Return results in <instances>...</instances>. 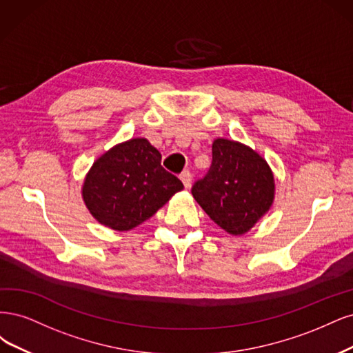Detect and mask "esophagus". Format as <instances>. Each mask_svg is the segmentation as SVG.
Masks as SVG:
<instances>
[{
	"label": "esophagus",
	"mask_w": 353,
	"mask_h": 353,
	"mask_svg": "<svg viewBox=\"0 0 353 353\" xmlns=\"http://www.w3.org/2000/svg\"><path fill=\"white\" fill-rule=\"evenodd\" d=\"M180 180H181V183L185 185V188L189 189L192 185V174L189 172H183L180 174Z\"/></svg>",
	"instance_id": "1"
}]
</instances>
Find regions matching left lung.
Segmentation results:
<instances>
[{"label": "left lung", "instance_id": "left-lung-1", "mask_svg": "<svg viewBox=\"0 0 353 353\" xmlns=\"http://www.w3.org/2000/svg\"><path fill=\"white\" fill-rule=\"evenodd\" d=\"M192 195L223 230L242 236L270 211L276 196L274 174L263 155L232 139L212 142L210 172Z\"/></svg>", "mask_w": 353, "mask_h": 353}]
</instances>
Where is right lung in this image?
Wrapping results in <instances>:
<instances>
[{
  "label": "right lung",
  "instance_id": "add662e5",
  "mask_svg": "<svg viewBox=\"0 0 353 353\" xmlns=\"http://www.w3.org/2000/svg\"><path fill=\"white\" fill-rule=\"evenodd\" d=\"M181 189L183 183L161 167L160 151L145 138H132L97 158L85 176L82 198L99 224L129 232Z\"/></svg>",
  "mask_w": 353,
  "mask_h": 353
}]
</instances>
